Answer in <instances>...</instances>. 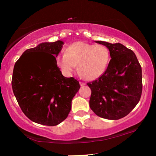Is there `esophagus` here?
<instances>
[{
    "instance_id": "34e87169",
    "label": "esophagus",
    "mask_w": 156,
    "mask_h": 156,
    "mask_svg": "<svg viewBox=\"0 0 156 156\" xmlns=\"http://www.w3.org/2000/svg\"><path fill=\"white\" fill-rule=\"evenodd\" d=\"M80 86H81V87H82V86H84V85H85V84H85V83H84V82H80Z\"/></svg>"
}]
</instances>
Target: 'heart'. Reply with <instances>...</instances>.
<instances>
[{
  "mask_svg": "<svg viewBox=\"0 0 156 156\" xmlns=\"http://www.w3.org/2000/svg\"><path fill=\"white\" fill-rule=\"evenodd\" d=\"M110 61L108 48L102 44H92L79 41L69 44L65 54L59 55L56 63L62 73L69 76L78 67L83 78L93 81L103 75Z\"/></svg>",
  "mask_w": 156,
  "mask_h": 156,
  "instance_id": "obj_1",
  "label": "heart"
}]
</instances>
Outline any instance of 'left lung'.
<instances>
[{
	"label": "left lung",
	"mask_w": 156,
	"mask_h": 156,
	"mask_svg": "<svg viewBox=\"0 0 156 156\" xmlns=\"http://www.w3.org/2000/svg\"><path fill=\"white\" fill-rule=\"evenodd\" d=\"M95 42L108 49L112 59L101 77L87 83L91 90L89 106L98 116L118 120L129 114L140 101L141 67L135 53L122 44Z\"/></svg>",
	"instance_id": "obj_1"
}]
</instances>
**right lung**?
Listing matches in <instances>:
<instances>
[{
  "label": "right lung",
  "instance_id": "add662e5",
  "mask_svg": "<svg viewBox=\"0 0 156 156\" xmlns=\"http://www.w3.org/2000/svg\"><path fill=\"white\" fill-rule=\"evenodd\" d=\"M64 42H42L25 50L14 66L12 88L21 110L39 124L58 125L66 119L72 100L80 88L73 77H65L56 57Z\"/></svg>",
  "mask_w": 156,
  "mask_h": 156
}]
</instances>
